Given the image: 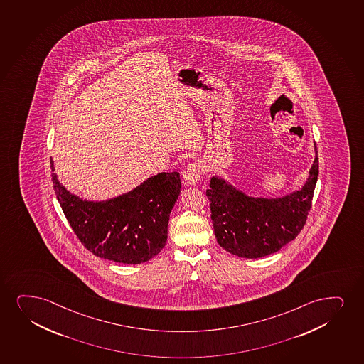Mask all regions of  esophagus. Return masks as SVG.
Instances as JSON below:
<instances>
[{"label": "esophagus", "instance_id": "obj_1", "mask_svg": "<svg viewBox=\"0 0 364 364\" xmlns=\"http://www.w3.org/2000/svg\"><path fill=\"white\" fill-rule=\"evenodd\" d=\"M202 166L198 162H193L188 164L186 171L183 174L185 185H196L201 179Z\"/></svg>", "mask_w": 364, "mask_h": 364}]
</instances>
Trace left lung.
Instances as JSON below:
<instances>
[{"label": "left lung", "instance_id": "left-lung-1", "mask_svg": "<svg viewBox=\"0 0 364 364\" xmlns=\"http://www.w3.org/2000/svg\"><path fill=\"white\" fill-rule=\"evenodd\" d=\"M315 153L305 184L282 198H252L227 180L212 176L206 195L220 247L233 255L257 259L279 252L296 239L306 222L318 180L316 147Z\"/></svg>", "mask_w": 364, "mask_h": 364}]
</instances>
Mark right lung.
Returning a JSON list of instances; mask_svg holds the SVG:
<instances>
[{
	"mask_svg": "<svg viewBox=\"0 0 364 364\" xmlns=\"http://www.w3.org/2000/svg\"><path fill=\"white\" fill-rule=\"evenodd\" d=\"M55 195L73 232L95 256L122 264L151 260L166 245L168 222L179 196L178 171L151 176L129 193L88 201L60 184L50 159Z\"/></svg>",
	"mask_w": 364,
	"mask_h": 364,
	"instance_id": "1",
	"label": "right lung"
}]
</instances>
